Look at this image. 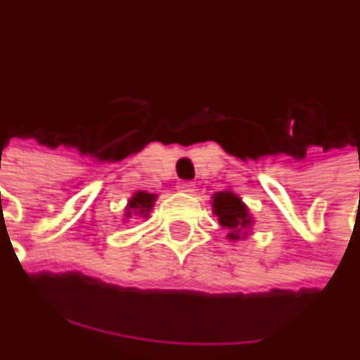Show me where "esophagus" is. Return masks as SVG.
Segmentation results:
<instances>
[{
	"label": "esophagus",
	"mask_w": 360,
	"mask_h": 360,
	"mask_svg": "<svg viewBox=\"0 0 360 360\" xmlns=\"http://www.w3.org/2000/svg\"><path fill=\"white\" fill-rule=\"evenodd\" d=\"M181 192H186V194H192V192L196 191V185L194 183H191V181H185V183H181L179 186H177Z\"/></svg>",
	"instance_id": "34e87169"
}]
</instances>
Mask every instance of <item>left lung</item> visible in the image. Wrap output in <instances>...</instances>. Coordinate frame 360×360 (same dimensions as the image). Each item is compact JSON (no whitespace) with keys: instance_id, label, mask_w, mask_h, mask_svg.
<instances>
[{"instance_id":"8db88e82","label":"left lung","mask_w":360,"mask_h":360,"mask_svg":"<svg viewBox=\"0 0 360 360\" xmlns=\"http://www.w3.org/2000/svg\"><path fill=\"white\" fill-rule=\"evenodd\" d=\"M211 207H213V215L217 217L219 224L229 230L226 240L241 241L251 234L255 217L251 215L245 202L240 198V194H236L232 188L215 192L211 196Z\"/></svg>"}]
</instances>
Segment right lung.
Here are the masks:
<instances>
[{
	"label": "right lung",
	"instance_id": "right-lung-1",
	"mask_svg": "<svg viewBox=\"0 0 360 360\" xmlns=\"http://www.w3.org/2000/svg\"><path fill=\"white\" fill-rule=\"evenodd\" d=\"M156 198H158V194H150L147 191L134 192L124 207L122 223H128L134 217H143V219H147L150 215V210L155 207Z\"/></svg>",
	"mask_w": 360,
	"mask_h": 360
}]
</instances>
